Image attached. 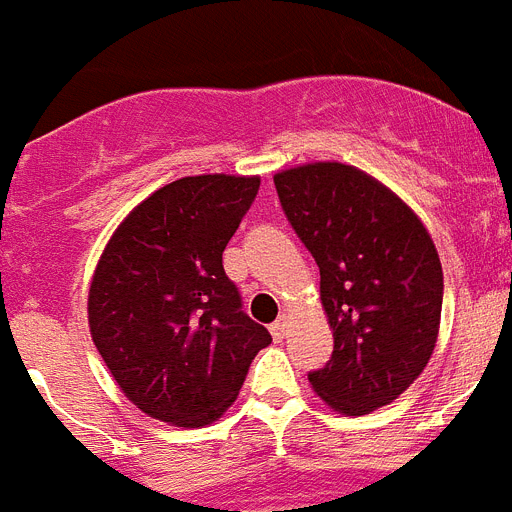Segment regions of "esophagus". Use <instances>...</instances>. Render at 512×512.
<instances>
[{"label":"esophagus","instance_id":"34e87169","mask_svg":"<svg viewBox=\"0 0 512 512\" xmlns=\"http://www.w3.org/2000/svg\"><path fill=\"white\" fill-rule=\"evenodd\" d=\"M287 328H289V318L287 315H279L277 320H274V323H271V336L277 338V341H282L284 336H287Z\"/></svg>","mask_w":512,"mask_h":512}]
</instances>
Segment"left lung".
<instances>
[{"label": "left lung", "instance_id": "8db88e82", "mask_svg": "<svg viewBox=\"0 0 512 512\" xmlns=\"http://www.w3.org/2000/svg\"><path fill=\"white\" fill-rule=\"evenodd\" d=\"M279 202L320 269L333 354L307 374L330 408L390 405L428 364L438 338L443 271L431 235L405 202L346 164L274 176Z\"/></svg>", "mask_w": 512, "mask_h": 512}]
</instances>
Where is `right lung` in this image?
<instances>
[{"instance_id": "right-lung-1", "label": "right lung", "mask_w": 512, "mask_h": 512, "mask_svg": "<svg viewBox=\"0 0 512 512\" xmlns=\"http://www.w3.org/2000/svg\"><path fill=\"white\" fill-rule=\"evenodd\" d=\"M259 184V176L176 179L140 202L104 248L89 289L92 341L151 418L182 428L217 420L271 343L223 269Z\"/></svg>"}]
</instances>
